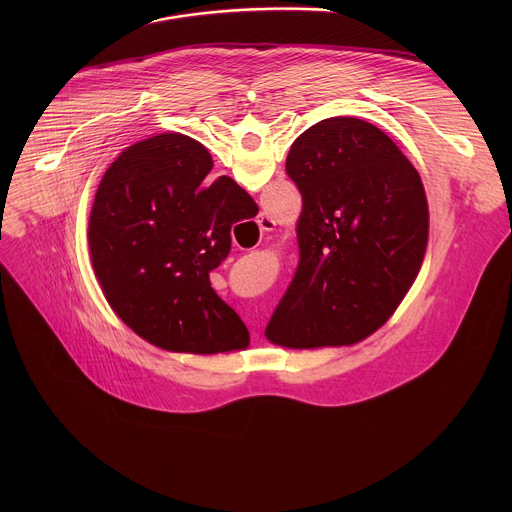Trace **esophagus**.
Instances as JSON below:
<instances>
[{
    "label": "esophagus",
    "mask_w": 512,
    "mask_h": 512,
    "mask_svg": "<svg viewBox=\"0 0 512 512\" xmlns=\"http://www.w3.org/2000/svg\"><path fill=\"white\" fill-rule=\"evenodd\" d=\"M257 225H259V231L261 233H269V231H273V227H275V221L271 216H267V214H261L259 218H257Z\"/></svg>",
    "instance_id": "34e87169"
}]
</instances>
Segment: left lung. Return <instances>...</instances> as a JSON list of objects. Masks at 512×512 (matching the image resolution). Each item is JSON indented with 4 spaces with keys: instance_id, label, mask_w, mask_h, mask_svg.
Here are the masks:
<instances>
[{
    "instance_id": "8db88e82",
    "label": "left lung",
    "mask_w": 512,
    "mask_h": 512,
    "mask_svg": "<svg viewBox=\"0 0 512 512\" xmlns=\"http://www.w3.org/2000/svg\"><path fill=\"white\" fill-rule=\"evenodd\" d=\"M285 172L304 202L300 263L265 336L287 348L367 338L421 267L429 231L421 178L389 135L354 117L306 129Z\"/></svg>"
}]
</instances>
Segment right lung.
Instances as JSON below:
<instances>
[{"mask_svg": "<svg viewBox=\"0 0 512 512\" xmlns=\"http://www.w3.org/2000/svg\"><path fill=\"white\" fill-rule=\"evenodd\" d=\"M212 158L182 133L127 148L105 172L89 218L95 275L115 314L141 338L214 354L247 348L249 330L216 296L208 273L231 251V229L257 212Z\"/></svg>", "mask_w": 512, "mask_h": 512, "instance_id": "1", "label": "right lung"}]
</instances>
